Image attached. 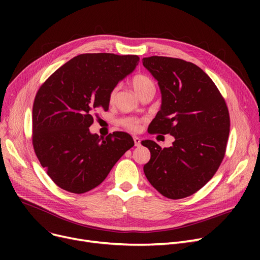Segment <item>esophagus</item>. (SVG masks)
<instances>
[{"instance_id":"34e87169","label":"esophagus","mask_w":260,"mask_h":260,"mask_svg":"<svg viewBox=\"0 0 260 260\" xmlns=\"http://www.w3.org/2000/svg\"><path fill=\"white\" fill-rule=\"evenodd\" d=\"M134 142H135V146H139L141 143V140L138 137H134Z\"/></svg>"}]
</instances>
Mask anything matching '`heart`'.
Returning a JSON list of instances; mask_svg holds the SVG:
<instances>
[{"label": "heart", "mask_w": 260, "mask_h": 260, "mask_svg": "<svg viewBox=\"0 0 260 260\" xmlns=\"http://www.w3.org/2000/svg\"><path fill=\"white\" fill-rule=\"evenodd\" d=\"M132 85H133L134 90L137 94H139L142 91L149 89V88L155 89L154 81L148 76L142 75V74L134 76V78L132 79ZM116 91H117V88L112 90L111 94H109V99L113 100L115 98ZM120 123L123 126L126 127L127 129H131V131H137L139 128V121L135 118H123V119H121Z\"/></svg>", "instance_id": "1"}]
</instances>
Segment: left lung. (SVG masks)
Instances as JSON below:
<instances>
[{
    "mask_svg": "<svg viewBox=\"0 0 260 260\" xmlns=\"http://www.w3.org/2000/svg\"><path fill=\"white\" fill-rule=\"evenodd\" d=\"M142 63L158 81L162 100L148 132L175 137L165 148L152 140L141 142L151 152L143 171L165 197L185 198L206 185L223 160L229 109L212 79L197 65L158 56L143 58Z\"/></svg>",
    "mask_w": 260,
    "mask_h": 260,
    "instance_id": "left-lung-1",
    "label": "left lung"
}]
</instances>
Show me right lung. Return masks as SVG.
<instances>
[{
	"mask_svg": "<svg viewBox=\"0 0 260 260\" xmlns=\"http://www.w3.org/2000/svg\"><path fill=\"white\" fill-rule=\"evenodd\" d=\"M139 57L83 53L54 72L38 90L32 107V145L47 175L59 187L83 194L98 186L116 162L134 146L132 136L114 132L105 138L89 126L109 94L132 74Z\"/></svg>",
	"mask_w": 260,
	"mask_h": 260,
	"instance_id": "obj_1",
	"label": "right lung"
}]
</instances>
